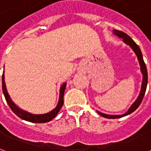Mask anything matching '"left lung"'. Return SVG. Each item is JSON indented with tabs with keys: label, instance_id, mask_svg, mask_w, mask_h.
<instances>
[{
	"label": "left lung",
	"instance_id": "1",
	"mask_svg": "<svg viewBox=\"0 0 151 151\" xmlns=\"http://www.w3.org/2000/svg\"><path fill=\"white\" fill-rule=\"evenodd\" d=\"M113 34L115 35H116L117 37L120 38V39H122L123 40V42L127 45L129 46L133 49V51L136 54L137 57V60H138V62H139L140 67H141V72H142V87H141V91L139 93V95L137 99L135 102L133 103V104L131 105V107L129 108V110L125 112L123 115H108V114L103 113V112H100V111H97L100 116H102L103 117H105V118H108V119H116V118H120V117L125 116H128L132 112L136 110L137 108H138L141 104V103L142 101L143 97L145 95V93H146V86H147V82H148V74H147V69H146V64L143 60V56L142 53L141 52V49L138 47V45L134 41H133L131 38L128 35L125 33H124L122 31H117V30H114Z\"/></svg>",
	"mask_w": 151,
	"mask_h": 151
}]
</instances>
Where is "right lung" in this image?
Returning <instances> with one entry per match:
<instances>
[{
  "label": "right lung",
  "instance_id": "1",
  "mask_svg": "<svg viewBox=\"0 0 151 151\" xmlns=\"http://www.w3.org/2000/svg\"><path fill=\"white\" fill-rule=\"evenodd\" d=\"M65 87L66 82H65L60 86L58 104H57L56 107L54 109H52V111L47 112V113L33 114L25 111L23 109H21L13 102L10 96L8 94L7 89H6L4 73H3V75H2V91H3V94L5 95V100H6L7 104L9 106V108H11L12 111H14L18 117H20L21 119L27 120V121H30V122H33V123H46V122H48L50 120H52L53 118H55V116L58 114L60 108L63 106V104H64V93H65Z\"/></svg>",
  "mask_w": 151,
  "mask_h": 151
}]
</instances>
